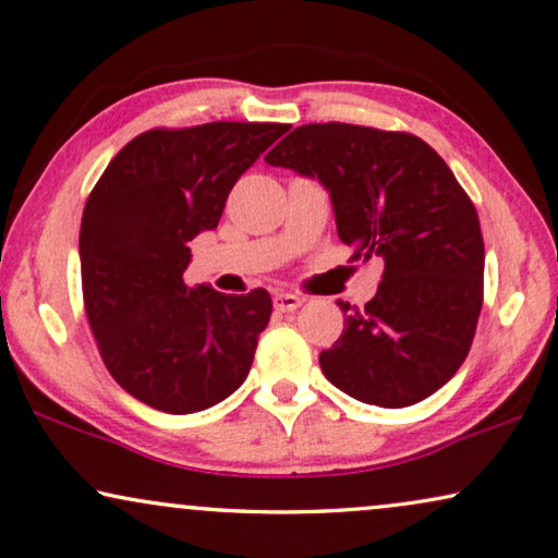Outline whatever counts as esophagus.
Segmentation results:
<instances>
[{"label":"esophagus","instance_id":"34e87169","mask_svg":"<svg viewBox=\"0 0 558 558\" xmlns=\"http://www.w3.org/2000/svg\"><path fill=\"white\" fill-rule=\"evenodd\" d=\"M302 305V298L292 295V292H276L272 295V307L278 312H295Z\"/></svg>","mask_w":558,"mask_h":558}]
</instances>
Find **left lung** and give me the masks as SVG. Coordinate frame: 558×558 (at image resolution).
Here are the masks:
<instances>
[{
  "mask_svg": "<svg viewBox=\"0 0 558 558\" xmlns=\"http://www.w3.org/2000/svg\"><path fill=\"white\" fill-rule=\"evenodd\" d=\"M266 163L329 190L337 234L353 258H383L366 307L339 302L343 333L319 353L329 383L378 408H408L461 368L483 307L478 211L441 156L404 131L305 124Z\"/></svg>",
  "mask_w": 558,
  "mask_h": 558,
  "instance_id": "left-lung-1",
  "label": "left lung"
}]
</instances>
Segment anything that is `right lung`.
I'll list each match as a JSON object with an SVG mask.
<instances>
[{"mask_svg":"<svg viewBox=\"0 0 558 558\" xmlns=\"http://www.w3.org/2000/svg\"><path fill=\"white\" fill-rule=\"evenodd\" d=\"M288 124L211 121L131 138L89 192L80 268L89 329L121 388L170 414L207 410L246 380L272 302L182 280L190 241L217 229L236 180Z\"/></svg>","mask_w":558,"mask_h":558,"instance_id":"obj_1","label":"right lung"}]
</instances>
